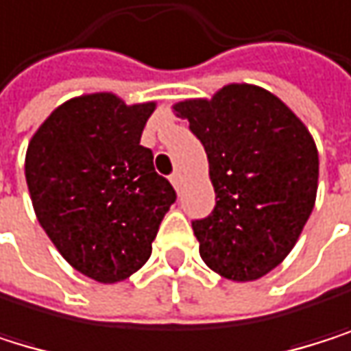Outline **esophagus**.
Instances as JSON below:
<instances>
[{
	"label": "esophagus",
	"instance_id": "1",
	"mask_svg": "<svg viewBox=\"0 0 351 351\" xmlns=\"http://www.w3.org/2000/svg\"><path fill=\"white\" fill-rule=\"evenodd\" d=\"M169 182H171V184H173V188H176V190H178V192H180V190H182V176H180V173H178V171H176V173H173V176H171V178H169Z\"/></svg>",
	"mask_w": 351,
	"mask_h": 351
}]
</instances>
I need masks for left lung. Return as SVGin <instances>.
Returning <instances> with one entry per match:
<instances>
[{
    "instance_id": "left-lung-1",
    "label": "left lung",
    "mask_w": 351,
    "mask_h": 351,
    "mask_svg": "<svg viewBox=\"0 0 351 351\" xmlns=\"http://www.w3.org/2000/svg\"><path fill=\"white\" fill-rule=\"evenodd\" d=\"M173 110L201 140L215 190L213 211L192 221L203 261L228 280L266 276L314 209L318 150L308 128L282 100L249 83Z\"/></svg>"
}]
</instances>
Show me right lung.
<instances>
[{
	"label": "right lung",
	"mask_w": 351,
	"mask_h": 351,
	"mask_svg": "<svg viewBox=\"0 0 351 351\" xmlns=\"http://www.w3.org/2000/svg\"><path fill=\"white\" fill-rule=\"evenodd\" d=\"M154 102L73 98L29 142L25 176L35 215L69 264L98 282L130 278L150 257L173 186L140 144Z\"/></svg>",
	"instance_id": "obj_1"
}]
</instances>
